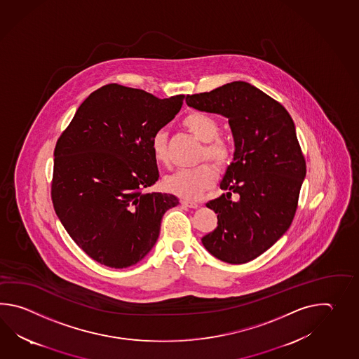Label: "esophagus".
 <instances>
[{"label":"esophagus","instance_id":"34e87169","mask_svg":"<svg viewBox=\"0 0 359 359\" xmlns=\"http://www.w3.org/2000/svg\"><path fill=\"white\" fill-rule=\"evenodd\" d=\"M181 204H182L183 206L191 208V209H195V208H198V203L192 201V200H181Z\"/></svg>","mask_w":359,"mask_h":359}]
</instances>
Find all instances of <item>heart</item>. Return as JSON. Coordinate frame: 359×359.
I'll use <instances>...</instances> for the list:
<instances>
[{
    "label": "heart",
    "mask_w": 359,
    "mask_h": 359,
    "mask_svg": "<svg viewBox=\"0 0 359 359\" xmlns=\"http://www.w3.org/2000/svg\"><path fill=\"white\" fill-rule=\"evenodd\" d=\"M183 126L204 142L201 159L208 158L219 168H226L233 159V150L224 138L219 137L221 124L213 115L204 111H191L183 118ZM154 159L165 164L168 161V135L164 128L155 130L150 138ZM217 172L212 164L203 163L194 168L178 169L163 181L164 189L183 198H196L213 186Z\"/></svg>",
    "instance_id": "heart-1"
}]
</instances>
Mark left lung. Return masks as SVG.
<instances>
[{"label":"left lung","instance_id":"8db88e82","mask_svg":"<svg viewBox=\"0 0 359 359\" xmlns=\"http://www.w3.org/2000/svg\"><path fill=\"white\" fill-rule=\"evenodd\" d=\"M186 102L229 118L233 161L221 182L223 194L206 206L218 226L201 238L206 250L243 264L268 250L290 227L306 167L287 110L250 83L236 81L213 91L187 95ZM238 193L237 202L230 200Z\"/></svg>","mask_w":359,"mask_h":359}]
</instances>
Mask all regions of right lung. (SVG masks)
I'll return each mask as SVG.
<instances>
[{
    "instance_id": "add662e5",
    "label": "right lung",
    "mask_w": 359,
    "mask_h": 359,
    "mask_svg": "<svg viewBox=\"0 0 359 359\" xmlns=\"http://www.w3.org/2000/svg\"><path fill=\"white\" fill-rule=\"evenodd\" d=\"M183 99L102 86L81 104L56 142V215L74 243L107 267L144 259L159 237L163 215L178 205L175 195L145 189L159 178L150 138L176 116Z\"/></svg>"
}]
</instances>
